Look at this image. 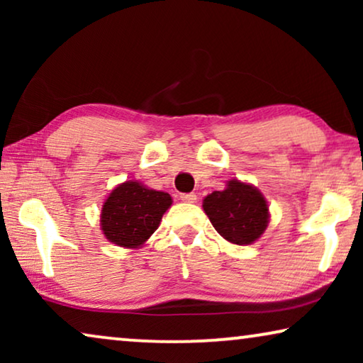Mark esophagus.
<instances>
[{
  "label": "esophagus",
  "instance_id": "34e87169",
  "mask_svg": "<svg viewBox=\"0 0 363 363\" xmlns=\"http://www.w3.org/2000/svg\"><path fill=\"white\" fill-rule=\"evenodd\" d=\"M180 198H182V201H185V203H195L196 201L195 193H182Z\"/></svg>",
  "mask_w": 363,
  "mask_h": 363
}]
</instances>
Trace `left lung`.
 <instances>
[{
    "label": "left lung",
    "instance_id": "8db88e82",
    "mask_svg": "<svg viewBox=\"0 0 363 363\" xmlns=\"http://www.w3.org/2000/svg\"><path fill=\"white\" fill-rule=\"evenodd\" d=\"M211 225L233 245H251L259 240L269 223V206L262 193L250 183L233 178L221 191L203 200Z\"/></svg>",
    "mask_w": 363,
    "mask_h": 363
}]
</instances>
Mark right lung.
<instances>
[{
	"label": "right lung",
	"instance_id": "add662e5",
	"mask_svg": "<svg viewBox=\"0 0 363 363\" xmlns=\"http://www.w3.org/2000/svg\"><path fill=\"white\" fill-rule=\"evenodd\" d=\"M172 196L152 190L140 182H125L113 188L102 205L101 228L113 245L137 250L157 231Z\"/></svg>",
	"mask_w": 363,
	"mask_h": 363
}]
</instances>
